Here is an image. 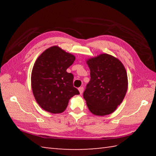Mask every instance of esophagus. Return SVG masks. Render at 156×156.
Masks as SVG:
<instances>
[{
	"mask_svg": "<svg viewBox=\"0 0 156 156\" xmlns=\"http://www.w3.org/2000/svg\"><path fill=\"white\" fill-rule=\"evenodd\" d=\"M78 90H79V91H80V94H83V91H84L83 87H80L78 89Z\"/></svg>",
	"mask_w": 156,
	"mask_h": 156,
	"instance_id": "obj_1",
	"label": "esophagus"
}]
</instances>
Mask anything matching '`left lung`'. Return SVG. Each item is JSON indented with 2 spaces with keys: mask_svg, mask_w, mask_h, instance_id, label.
Listing matches in <instances>:
<instances>
[{
  "mask_svg": "<svg viewBox=\"0 0 156 156\" xmlns=\"http://www.w3.org/2000/svg\"><path fill=\"white\" fill-rule=\"evenodd\" d=\"M91 79L83 97L90 112L96 115L113 113L121 104L128 87L125 68L119 60L102 54L87 60Z\"/></svg>",
  "mask_w": 156,
  "mask_h": 156,
  "instance_id": "8db88e82",
  "label": "left lung"
}]
</instances>
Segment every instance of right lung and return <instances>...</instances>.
Returning a JSON list of instances; mask_svg holds the SVG:
<instances>
[{"label": "right lung", "mask_w": 156, "mask_h": 156, "mask_svg": "<svg viewBox=\"0 0 156 156\" xmlns=\"http://www.w3.org/2000/svg\"><path fill=\"white\" fill-rule=\"evenodd\" d=\"M74 60L73 55L57 46L46 49L37 58L31 72V88L36 102L44 110L62 113L71 98L80 94L73 85V75L67 72Z\"/></svg>", "instance_id": "1"}]
</instances>
